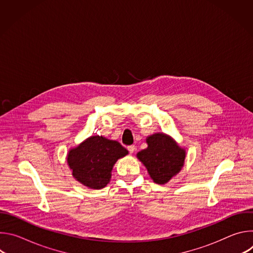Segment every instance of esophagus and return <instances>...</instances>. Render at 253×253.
Returning <instances> with one entry per match:
<instances>
[{
    "instance_id": "1",
    "label": "esophagus",
    "mask_w": 253,
    "mask_h": 253,
    "mask_svg": "<svg viewBox=\"0 0 253 253\" xmlns=\"http://www.w3.org/2000/svg\"><path fill=\"white\" fill-rule=\"evenodd\" d=\"M127 149H128V151L132 154V153H134V151L136 150V147H135V145H130V146L127 147Z\"/></svg>"
}]
</instances>
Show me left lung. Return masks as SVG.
<instances>
[{
	"label": "left lung",
	"mask_w": 253,
	"mask_h": 253,
	"mask_svg": "<svg viewBox=\"0 0 253 253\" xmlns=\"http://www.w3.org/2000/svg\"><path fill=\"white\" fill-rule=\"evenodd\" d=\"M146 142L148 147L138 152L137 158L147 168L155 183L165 184L181 170L186 151L164 133L150 135Z\"/></svg>",
	"instance_id": "obj_1"
}]
</instances>
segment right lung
I'll return each mask as SVG.
<instances>
[{"instance_id":"right-lung-1","label":"right lung","mask_w":253,"mask_h":253,"mask_svg":"<svg viewBox=\"0 0 253 253\" xmlns=\"http://www.w3.org/2000/svg\"><path fill=\"white\" fill-rule=\"evenodd\" d=\"M127 154L119 142L96 135L72 148L67 162L77 181L91 189H101L110 182L116 161Z\"/></svg>"}]
</instances>
